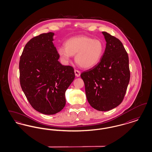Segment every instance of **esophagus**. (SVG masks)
<instances>
[{
  "label": "esophagus",
  "instance_id": "esophagus-1",
  "mask_svg": "<svg viewBox=\"0 0 152 152\" xmlns=\"http://www.w3.org/2000/svg\"><path fill=\"white\" fill-rule=\"evenodd\" d=\"M75 76H76V77H79L80 76V74H81V73L79 71H78V70H75Z\"/></svg>",
  "mask_w": 152,
  "mask_h": 152
}]
</instances>
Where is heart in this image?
<instances>
[{
    "mask_svg": "<svg viewBox=\"0 0 152 152\" xmlns=\"http://www.w3.org/2000/svg\"><path fill=\"white\" fill-rule=\"evenodd\" d=\"M104 51V44L100 40L86 36L71 37L65 42V47L61 46L58 49V54L63 63H68L75 55L76 63L85 69L97 65Z\"/></svg>",
    "mask_w": 152,
    "mask_h": 152,
    "instance_id": "1",
    "label": "heart"
}]
</instances>
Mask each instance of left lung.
<instances>
[{"label": "left lung", "instance_id": "1", "mask_svg": "<svg viewBox=\"0 0 152 152\" xmlns=\"http://www.w3.org/2000/svg\"><path fill=\"white\" fill-rule=\"evenodd\" d=\"M107 42L100 62L81 74L87 100L99 111H108L123 101L130 80L129 58L119 39L102 32Z\"/></svg>", "mask_w": 152, "mask_h": 152}]
</instances>
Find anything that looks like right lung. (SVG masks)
<instances>
[{"instance_id": "obj_1", "label": "right lung", "mask_w": 152, "mask_h": 152, "mask_svg": "<svg viewBox=\"0 0 152 152\" xmlns=\"http://www.w3.org/2000/svg\"><path fill=\"white\" fill-rule=\"evenodd\" d=\"M53 32L42 34L26 44L19 61L20 83L31 105L44 115L65 107V91L75 77L71 66L62 65L53 43Z\"/></svg>"}]
</instances>
